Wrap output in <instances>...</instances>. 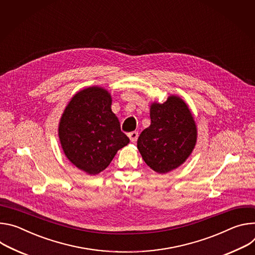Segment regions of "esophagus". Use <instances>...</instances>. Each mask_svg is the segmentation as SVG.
<instances>
[{
	"mask_svg": "<svg viewBox=\"0 0 255 255\" xmlns=\"http://www.w3.org/2000/svg\"><path fill=\"white\" fill-rule=\"evenodd\" d=\"M137 136H138V133L137 131H131L128 133V137L130 139L131 143H135L136 139H137Z\"/></svg>",
	"mask_w": 255,
	"mask_h": 255,
	"instance_id": "obj_1",
	"label": "esophagus"
}]
</instances>
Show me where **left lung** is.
<instances>
[{
    "instance_id": "left-lung-1",
    "label": "left lung",
    "mask_w": 255,
    "mask_h": 255,
    "mask_svg": "<svg viewBox=\"0 0 255 255\" xmlns=\"http://www.w3.org/2000/svg\"><path fill=\"white\" fill-rule=\"evenodd\" d=\"M151 125L140 132L137 149L146 164L160 174L172 171L192 153L197 128L188 105L171 95L164 103L150 106Z\"/></svg>"
}]
</instances>
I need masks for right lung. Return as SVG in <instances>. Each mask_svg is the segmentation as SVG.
Returning a JSON list of instances; mask_svg holds the SVG:
<instances>
[{
    "label": "right lung",
    "instance_id": "right-lung-1",
    "mask_svg": "<svg viewBox=\"0 0 255 255\" xmlns=\"http://www.w3.org/2000/svg\"><path fill=\"white\" fill-rule=\"evenodd\" d=\"M110 93L98 86L77 92L66 106L59 137L66 157L89 175L103 171L118 151L129 143L111 110Z\"/></svg>",
    "mask_w": 255,
    "mask_h": 255
}]
</instances>
